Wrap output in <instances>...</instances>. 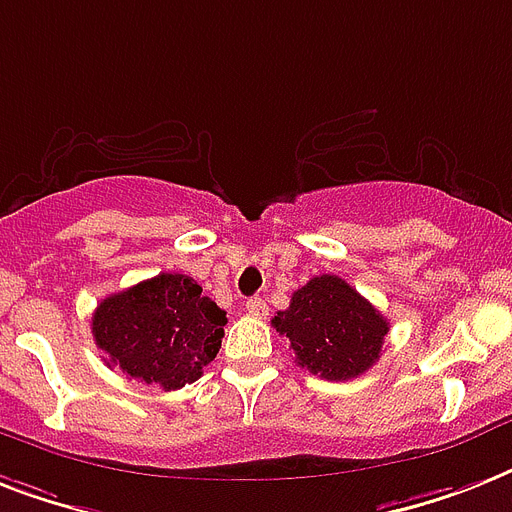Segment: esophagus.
Here are the masks:
<instances>
[{
	"mask_svg": "<svg viewBox=\"0 0 512 512\" xmlns=\"http://www.w3.org/2000/svg\"><path fill=\"white\" fill-rule=\"evenodd\" d=\"M247 313L255 315V318H265L268 315V305H265L263 297H249L247 299Z\"/></svg>",
	"mask_w": 512,
	"mask_h": 512,
	"instance_id": "obj_1",
	"label": "esophagus"
}]
</instances>
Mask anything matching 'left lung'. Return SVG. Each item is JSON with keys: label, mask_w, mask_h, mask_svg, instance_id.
I'll return each instance as SVG.
<instances>
[{"label": "left lung", "mask_w": 512, "mask_h": 512, "mask_svg": "<svg viewBox=\"0 0 512 512\" xmlns=\"http://www.w3.org/2000/svg\"><path fill=\"white\" fill-rule=\"evenodd\" d=\"M273 328L292 344L299 368L326 381L363 376L384 347L389 323L344 278L323 273L292 294Z\"/></svg>", "instance_id": "1"}]
</instances>
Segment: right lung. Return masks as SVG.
Listing matches in <instances>:
<instances>
[{
	"label": "right lung",
	"instance_id": "add662e5",
	"mask_svg": "<svg viewBox=\"0 0 512 512\" xmlns=\"http://www.w3.org/2000/svg\"><path fill=\"white\" fill-rule=\"evenodd\" d=\"M226 310L184 273H160L97 305L91 334L107 365L144 384L181 389L215 360Z\"/></svg>",
	"mask_w": 512,
	"mask_h": 512
}]
</instances>
